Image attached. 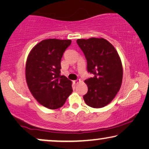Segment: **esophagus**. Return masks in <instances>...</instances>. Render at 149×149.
<instances>
[{
    "mask_svg": "<svg viewBox=\"0 0 149 149\" xmlns=\"http://www.w3.org/2000/svg\"><path fill=\"white\" fill-rule=\"evenodd\" d=\"M81 82V80L80 79H77V80L75 81H73V83H74V85H78L79 83Z\"/></svg>",
    "mask_w": 149,
    "mask_h": 149,
    "instance_id": "esophagus-1",
    "label": "esophagus"
}]
</instances>
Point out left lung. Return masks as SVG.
Returning a JSON list of instances; mask_svg holds the SVG:
<instances>
[{"instance_id":"8db88e82","label":"left lung","mask_w":149,"mask_h":149,"mask_svg":"<svg viewBox=\"0 0 149 149\" xmlns=\"http://www.w3.org/2000/svg\"><path fill=\"white\" fill-rule=\"evenodd\" d=\"M87 60V71L93 76L85 80L88 91L83 95L87 105L102 108L111 102L121 88L123 67L113 45L104 38L78 39Z\"/></svg>"}]
</instances>
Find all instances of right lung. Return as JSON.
Masks as SVG:
<instances>
[{
  "label": "right lung",
  "mask_w": 149,
  "mask_h": 149,
  "mask_svg": "<svg viewBox=\"0 0 149 149\" xmlns=\"http://www.w3.org/2000/svg\"><path fill=\"white\" fill-rule=\"evenodd\" d=\"M71 40H43L28 55L26 79L30 92L43 107H62L72 92V82L60 74L61 60Z\"/></svg>",
  "instance_id": "1"
}]
</instances>
